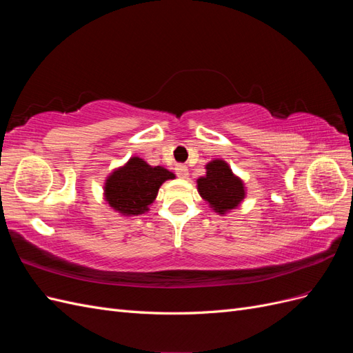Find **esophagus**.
I'll list each match as a JSON object with an SVG mask.
<instances>
[{
	"mask_svg": "<svg viewBox=\"0 0 353 353\" xmlns=\"http://www.w3.org/2000/svg\"><path fill=\"white\" fill-rule=\"evenodd\" d=\"M176 175L179 176V178H183V179H187L188 178V168L185 166V165H176Z\"/></svg>",
	"mask_w": 353,
	"mask_h": 353,
	"instance_id": "esophagus-1",
	"label": "esophagus"
}]
</instances>
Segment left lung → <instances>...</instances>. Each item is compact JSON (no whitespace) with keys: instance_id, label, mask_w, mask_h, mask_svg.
<instances>
[{"instance_id":"left-lung-1","label":"left lung","mask_w":353,"mask_h":353,"mask_svg":"<svg viewBox=\"0 0 353 353\" xmlns=\"http://www.w3.org/2000/svg\"><path fill=\"white\" fill-rule=\"evenodd\" d=\"M205 168V176L197 179L200 197L221 216L236 210L248 194L244 181L232 172L223 159H213Z\"/></svg>"}]
</instances>
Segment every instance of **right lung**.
I'll use <instances>...</instances> for the list:
<instances>
[{"instance_id":"right-lung-1","label":"right lung","mask_w":353,"mask_h":353,"mask_svg":"<svg viewBox=\"0 0 353 353\" xmlns=\"http://www.w3.org/2000/svg\"><path fill=\"white\" fill-rule=\"evenodd\" d=\"M174 178L175 174L166 168L152 166L144 159L132 156L105 178L103 196L121 216H138L150 210L160 185Z\"/></svg>"}]
</instances>
